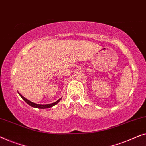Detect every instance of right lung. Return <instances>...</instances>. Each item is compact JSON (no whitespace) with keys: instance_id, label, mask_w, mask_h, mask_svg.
Instances as JSON below:
<instances>
[{"instance_id":"right-lung-1","label":"right lung","mask_w":146,"mask_h":146,"mask_svg":"<svg viewBox=\"0 0 146 146\" xmlns=\"http://www.w3.org/2000/svg\"><path fill=\"white\" fill-rule=\"evenodd\" d=\"M18 94H20V96H21L22 99H23L24 101H25L26 103L29 104V105H30L31 106H32V107H35V108H50V107H52V106H53L54 105H55V104L58 103V102H59V100H61V98H59V100H57L56 102H53V103L52 104H36V103H34V102H32L31 101H30L29 100L26 99V98H24L23 96L21 95V94L18 93Z\"/></svg>"}]
</instances>
